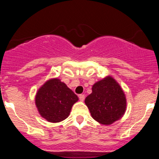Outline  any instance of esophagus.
<instances>
[{
    "mask_svg": "<svg viewBox=\"0 0 159 159\" xmlns=\"http://www.w3.org/2000/svg\"><path fill=\"white\" fill-rule=\"evenodd\" d=\"M84 98H85V95H84V94H79V99L81 101H84Z\"/></svg>",
    "mask_w": 159,
    "mask_h": 159,
    "instance_id": "34e87169",
    "label": "esophagus"
}]
</instances>
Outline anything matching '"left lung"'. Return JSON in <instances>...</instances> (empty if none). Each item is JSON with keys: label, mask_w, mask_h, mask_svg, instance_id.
<instances>
[{"label": "left lung", "mask_w": 159, "mask_h": 159, "mask_svg": "<svg viewBox=\"0 0 159 159\" xmlns=\"http://www.w3.org/2000/svg\"><path fill=\"white\" fill-rule=\"evenodd\" d=\"M85 104L92 118L103 125H111L125 111L126 99L122 89L112 78L95 83Z\"/></svg>", "instance_id": "1"}]
</instances>
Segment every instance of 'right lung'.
<instances>
[{
	"mask_svg": "<svg viewBox=\"0 0 159 159\" xmlns=\"http://www.w3.org/2000/svg\"><path fill=\"white\" fill-rule=\"evenodd\" d=\"M78 98L59 79L47 81L37 93L35 102L43 118L50 122H59L69 115Z\"/></svg>",
	"mask_w": 159,
	"mask_h": 159,
	"instance_id": "1",
	"label": "right lung"
}]
</instances>
